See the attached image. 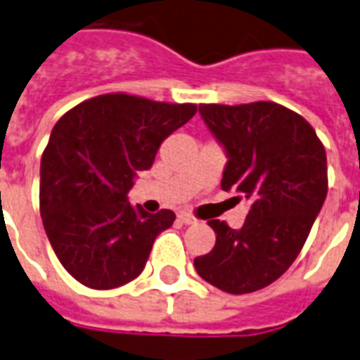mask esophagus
I'll return each mask as SVG.
<instances>
[{"mask_svg": "<svg viewBox=\"0 0 360 360\" xmlns=\"http://www.w3.org/2000/svg\"><path fill=\"white\" fill-rule=\"evenodd\" d=\"M178 220L182 221V224H186V226H190V224H195L197 218L193 214H190V212H180V214H178Z\"/></svg>", "mask_w": 360, "mask_h": 360, "instance_id": "esophagus-1", "label": "esophagus"}]
</instances>
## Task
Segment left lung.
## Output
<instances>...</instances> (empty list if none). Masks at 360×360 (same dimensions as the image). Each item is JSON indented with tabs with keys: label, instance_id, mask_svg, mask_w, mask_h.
I'll use <instances>...</instances> for the list:
<instances>
[{
	"label": "left lung",
	"instance_id": "left-lung-1",
	"mask_svg": "<svg viewBox=\"0 0 360 360\" xmlns=\"http://www.w3.org/2000/svg\"><path fill=\"white\" fill-rule=\"evenodd\" d=\"M199 113L226 148L221 190L248 199L241 229L209 220L216 245L193 260L197 273L229 294L271 285L292 266L328 191L326 151L300 113L275 102L201 104Z\"/></svg>",
	"mask_w": 360,
	"mask_h": 360
}]
</instances>
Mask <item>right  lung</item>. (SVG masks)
I'll list each match as a JSON object with an SVG mask.
<instances>
[{"mask_svg":"<svg viewBox=\"0 0 360 360\" xmlns=\"http://www.w3.org/2000/svg\"><path fill=\"white\" fill-rule=\"evenodd\" d=\"M195 112V104L110 93L58 119L41 158L39 210L56 258L81 285L110 290L142 273L155 237L176 216L132 207L127 193Z\"/></svg>","mask_w":360,"mask_h":360,"instance_id":"add662e5","label":"right lung"}]
</instances>
